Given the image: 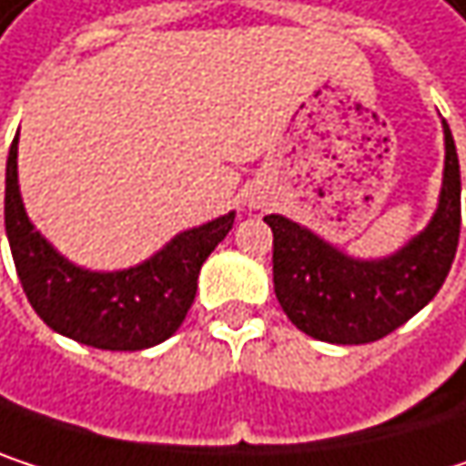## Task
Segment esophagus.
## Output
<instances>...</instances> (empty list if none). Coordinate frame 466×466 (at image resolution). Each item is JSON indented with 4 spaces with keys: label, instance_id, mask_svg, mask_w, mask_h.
Wrapping results in <instances>:
<instances>
[{
    "label": "esophagus",
    "instance_id": "obj_1",
    "mask_svg": "<svg viewBox=\"0 0 466 466\" xmlns=\"http://www.w3.org/2000/svg\"><path fill=\"white\" fill-rule=\"evenodd\" d=\"M250 205H256V199H250Z\"/></svg>",
    "mask_w": 466,
    "mask_h": 466
}]
</instances>
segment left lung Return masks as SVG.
Masks as SVG:
<instances>
[{
    "mask_svg": "<svg viewBox=\"0 0 466 466\" xmlns=\"http://www.w3.org/2000/svg\"><path fill=\"white\" fill-rule=\"evenodd\" d=\"M442 132L440 205L429 227L394 256L359 261L283 216H264L272 229L275 297L297 329L334 345L375 342L434 299L453 264L461 229L459 156L445 121Z\"/></svg>",
    "mask_w": 466,
    "mask_h": 466,
    "instance_id": "1",
    "label": "left lung"
}]
</instances>
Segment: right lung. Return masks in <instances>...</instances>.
I'll use <instances>...</instances> for the list:
<instances>
[{"label":"right lung","instance_id":"add662e5","mask_svg":"<svg viewBox=\"0 0 466 466\" xmlns=\"http://www.w3.org/2000/svg\"><path fill=\"white\" fill-rule=\"evenodd\" d=\"M234 213L180 232L156 256L118 272L75 267L53 250L24 210L18 191V135L7 156L5 229L15 272L53 331L102 350H142L164 342L183 324L205 258L229 234Z\"/></svg>","mask_w":466,"mask_h":466}]
</instances>
